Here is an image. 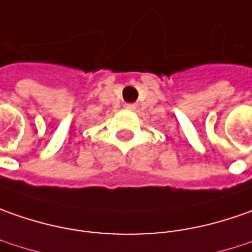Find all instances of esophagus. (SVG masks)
<instances>
[{
	"instance_id": "34e87169",
	"label": "esophagus",
	"mask_w": 252,
	"mask_h": 252,
	"mask_svg": "<svg viewBox=\"0 0 252 252\" xmlns=\"http://www.w3.org/2000/svg\"><path fill=\"white\" fill-rule=\"evenodd\" d=\"M126 110H131V111H134V110L136 109V104H134V103H129V104H126Z\"/></svg>"
}]
</instances>
